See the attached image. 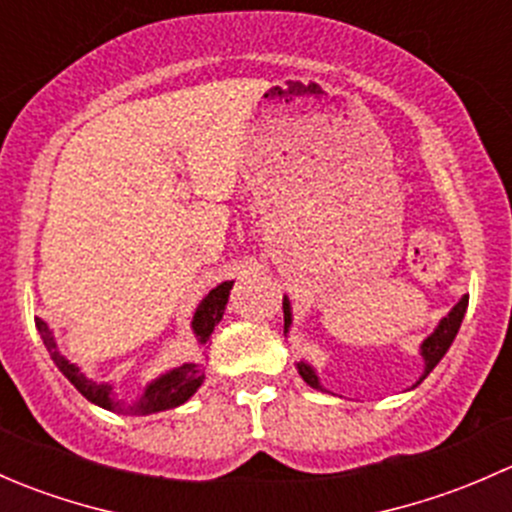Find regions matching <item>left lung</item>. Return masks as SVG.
Segmentation results:
<instances>
[{
	"label": "left lung",
	"mask_w": 512,
	"mask_h": 512,
	"mask_svg": "<svg viewBox=\"0 0 512 512\" xmlns=\"http://www.w3.org/2000/svg\"><path fill=\"white\" fill-rule=\"evenodd\" d=\"M282 309H285V332H287L289 324H292V312H289L287 299L282 302ZM466 309H468V294H463L461 302H458L456 307H453L451 312H448L446 317L441 319V324L436 327V332H433L431 337H428L426 342L421 344V356H423V361H426V369H423L421 379H426V376L433 371V366H436L438 361L443 359V354L448 352V347H451L453 339H456L458 329H461V322H463V314H466ZM297 369H299V376H302V379L307 381L309 386H314V389H322L312 366L304 364V361H299Z\"/></svg>",
	"instance_id": "8db88e82"
}]
</instances>
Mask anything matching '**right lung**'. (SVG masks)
I'll return each instance as SVG.
<instances>
[{
  "instance_id": "add662e5",
  "label": "right lung",
  "mask_w": 512,
  "mask_h": 512,
  "mask_svg": "<svg viewBox=\"0 0 512 512\" xmlns=\"http://www.w3.org/2000/svg\"><path fill=\"white\" fill-rule=\"evenodd\" d=\"M230 289H232V282H223V285L215 287L213 292H210L208 297L200 302V307L195 309L193 332H195V337H198L200 344L208 342L210 334H213V329H215V324L223 319L227 297H230ZM36 329H39L41 339H44L46 352L51 354L54 364L59 366L61 374H64L66 379H69L71 384L81 391V396H86L91 404L101 406V409L116 411V414L148 416V414H158V411L175 409V406L185 404V401H188L190 396L200 389V384H203V379H205L203 366L183 364L180 369H173L170 374H163L160 379L153 381V384H148L146 394H143L141 399L126 404V401L116 399L111 384H96V381L86 379V376L79 371V366H74L71 361H66L64 356L59 354L54 337H51V332H49V327H46L44 319H36Z\"/></svg>"
}]
</instances>
